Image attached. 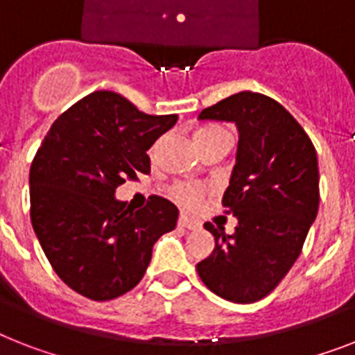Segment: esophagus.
<instances>
[{
  "label": "esophagus",
  "mask_w": 355,
  "mask_h": 355,
  "mask_svg": "<svg viewBox=\"0 0 355 355\" xmlns=\"http://www.w3.org/2000/svg\"><path fill=\"white\" fill-rule=\"evenodd\" d=\"M178 226L187 227V230H198V227H200V223L195 220V218H189L187 215H180V217H178Z\"/></svg>",
  "instance_id": "obj_1"
}]
</instances>
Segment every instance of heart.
<instances>
[{
    "mask_svg": "<svg viewBox=\"0 0 355 355\" xmlns=\"http://www.w3.org/2000/svg\"><path fill=\"white\" fill-rule=\"evenodd\" d=\"M195 140H197L200 151H206L207 148H211L213 144L223 142V140H232L230 131L220 125H207V128H200L195 132ZM158 144H155L151 149V155L157 151ZM207 193V187L197 182H177L169 187V197L177 204L184 207H195L200 204L204 195Z\"/></svg>",
    "mask_w": 355,
    "mask_h": 355,
    "instance_id": "1",
    "label": "heart"
}]
</instances>
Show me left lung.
I'll return each instance as SVG.
<instances>
[{"instance_id": "obj_1", "label": "left lung", "mask_w": 355, "mask_h": 355, "mask_svg": "<svg viewBox=\"0 0 355 355\" xmlns=\"http://www.w3.org/2000/svg\"><path fill=\"white\" fill-rule=\"evenodd\" d=\"M198 118L237 123V164L223 206L239 226L224 235L223 227L204 224L215 250L198 262L197 272L218 297L241 304L261 301L286 277L315 220L318 153L301 123L266 94H232Z\"/></svg>"}]
</instances>
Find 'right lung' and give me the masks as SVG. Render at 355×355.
Returning <instances> with one entry per match:
<instances>
[{"mask_svg": "<svg viewBox=\"0 0 355 355\" xmlns=\"http://www.w3.org/2000/svg\"><path fill=\"white\" fill-rule=\"evenodd\" d=\"M177 114H146L128 98L94 91L58 116L31 166V220L51 266L93 301L142 281L153 244L177 226L175 204L153 195L131 211L114 191L151 171L148 149Z\"/></svg>", "mask_w": 355, "mask_h": 355, "instance_id": "right-lung-1", "label": "right lung"}]
</instances>
